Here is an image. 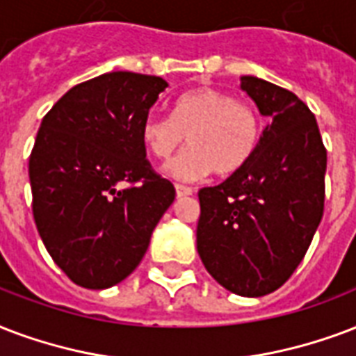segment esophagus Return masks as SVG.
<instances>
[{
  "label": "esophagus",
  "mask_w": 356,
  "mask_h": 356,
  "mask_svg": "<svg viewBox=\"0 0 356 356\" xmlns=\"http://www.w3.org/2000/svg\"><path fill=\"white\" fill-rule=\"evenodd\" d=\"M192 192H194V190L190 188V186H184V184H175V194H177V197L192 196Z\"/></svg>",
  "instance_id": "1"
}]
</instances>
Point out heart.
I'll use <instances>...</instances> for the list:
<instances>
[{"instance_id": "1", "label": "heart", "mask_w": 356, "mask_h": 356, "mask_svg": "<svg viewBox=\"0 0 356 356\" xmlns=\"http://www.w3.org/2000/svg\"><path fill=\"white\" fill-rule=\"evenodd\" d=\"M190 145L164 164L177 181H197L216 168L222 175L243 170L256 153L261 123L250 106L213 88L194 89L175 102L173 118L151 112L142 123L145 147L168 159L184 142Z\"/></svg>"}]
</instances>
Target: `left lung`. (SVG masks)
Here are the masks:
<instances>
[{
  "label": "left lung",
  "mask_w": 356,
  "mask_h": 356,
  "mask_svg": "<svg viewBox=\"0 0 356 356\" xmlns=\"http://www.w3.org/2000/svg\"><path fill=\"white\" fill-rule=\"evenodd\" d=\"M265 127L252 160L197 192V254L209 275L241 297L276 291L302 261L323 216L327 151L297 95L241 76Z\"/></svg>",
  "instance_id": "left-lung-1"
}]
</instances>
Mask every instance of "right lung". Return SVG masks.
<instances>
[{
    "label": "right lung",
    "instance_id": "right-lung-1",
    "mask_svg": "<svg viewBox=\"0 0 356 356\" xmlns=\"http://www.w3.org/2000/svg\"><path fill=\"white\" fill-rule=\"evenodd\" d=\"M166 88L159 76L106 72L69 89L40 123L29 156L33 218L51 259L78 286L123 282L175 200L142 140L143 119Z\"/></svg>",
    "mask_w": 356,
    "mask_h": 356
}]
</instances>
